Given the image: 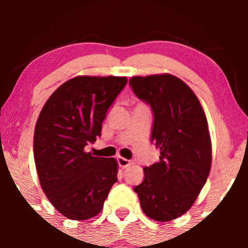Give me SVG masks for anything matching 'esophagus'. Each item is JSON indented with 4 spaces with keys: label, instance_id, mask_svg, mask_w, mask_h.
<instances>
[{
    "label": "esophagus",
    "instance_id": "obj_1",
    "mask_svg": "<svg viewBox=\"0 0 248 248\" xmlns=\"http://www.w3.org/2000/svg\"><path fill=\"white\" fill-rule=\"evenodd\" d=\"M118 163L121 168H127L132 164L129 160H127V158H124V157H121V156H119L118 157Z\"/></svg>",
    "mask_w": 248,
    "mask_h": 248
}]
</instances>
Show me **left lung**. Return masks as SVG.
Masks as SVG:
<instances>
[{
    "instance_id": "8db88e82",
    "label": "left lung",
    "mask_w": 248,
    "mask_h": 248,
    "mask_svg": "<svg viewBox=\"0 0 248 248\" xmlns=\"http://www.w3.org/2000/svg\"><path fill=\"white\" fill-rule=\"evenodd\" d=\"M129 85L152 108L153 143L160 160L144 167L134 187L142 211L156 221H170L189 211L211 169V139L205 113L195 93L171 75L133 77Z\"/></svg>"
}]
</instances>
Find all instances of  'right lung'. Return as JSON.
I'll return each instance as SVG.
<instances>
[{
	"mask_svg": "<svg viewBox=\"0 0 248 248\" xmlns=\"http://www.w3.org/2000/svg\"><path fill=\"white\" fill-rule=\"evenodd\" d=\"M126 84V77H76L57 88L38 116L37 173L51 204L66 218L99 215L118 181L115 158L95 157L84 149L101 135L108 108Z\"/></svg>",
	"mask_w": 248,
	"mask_h": 248,
	"instance_id": "right-lung-1",
	"label": "right lung"
}]
</instances>
